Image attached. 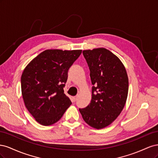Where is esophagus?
Segmentation results:
<instances>
[{
    "instance_id": "esophagus-1",
    "label": "esophagus",
    "mask_w": 158,
    "mask_h": 158,
    "mask_svg": "<svg viewBox=\"0 0 158 158\" xmlns=\"http://www.w3.org/2000/svg\"><path fill=\"white\" fill-rule=\"evenodd\" d=\"M78 95H76V96L73 97V102H75L76 101V100L78 99Z\"/></svg>"
}]
</instances>
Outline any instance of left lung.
Here are the masks:
<instances>
[{
  "mask_svg": "<svg viewBox=\"0 0 158 158\" xmlns=\"http://www.w3.org/2000/svg\"><path fill=\"white\" fill-rule=\"evenodd\" d=\"M93 85L92 100L79 109L84 121L101 129L111 124L123 109L128 95V78L125 66L105 48L83 51Z\"/></svg>",
  "mask_w": 158,
  "mask_h": 158,
  "instance_id": "1",
  "label": "left lung"
}]
</instances>
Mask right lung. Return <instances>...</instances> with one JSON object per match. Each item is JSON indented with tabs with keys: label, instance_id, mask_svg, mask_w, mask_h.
Segmentation results:
<instances>
[{
	"label": "right lung",
	"instance_id": "obj_1",
	"mask_svg": "<svg viewBox=\"0 0 158 158\" xmlns=\"http://www.w3.org/2000/svg\"><path fill=\"white\" fill-rule=\"evenodd\" d=\"M82 50L48 49L33 59L21 77L25 106L36 121L44 126L59 121L72 102L64 94L68 70Z\"/></svg>",
	"mask_w": 158,
	"mask_h": 158
}]
</instances>
